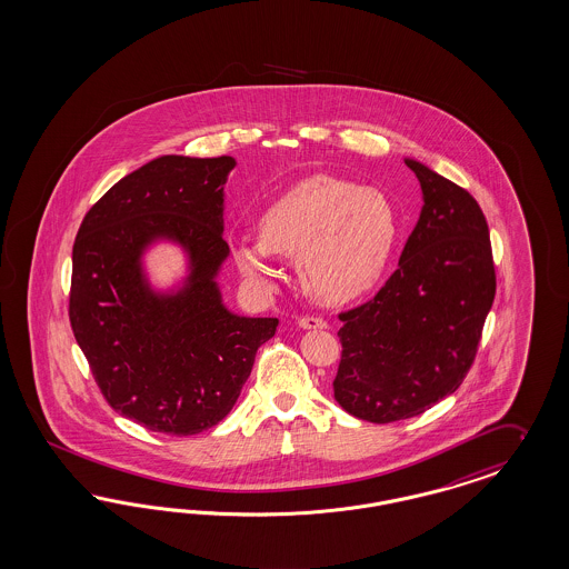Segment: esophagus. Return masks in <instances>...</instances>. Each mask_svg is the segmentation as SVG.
<instances>
[{"label":"esophagus","mask_w":569,"mask_h":569,"mask_svg":"<svg viewBox=\"0 0 569 569\" xmlns=\"http://www.w3.org/2000/svg\"><path fill=\"white\" fill-rule=\"evenodd\" d=\"M298 328H302V330H326L328 323L321 317H300Z\"/></svg>","instance_id":"obj_1"}]
</instances>
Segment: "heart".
<instances>
[{
    "mask_svg": "<svg viewBox=\"0 0 569 569\" xmlns=\"http://www.w3.org/2000/svg\"><path fill=\"white\" fill-rule=\"evenodd\" d=\"M399 233L387 193L332 174L302 178L258 218V239L237 237V271L258 290L273 288V256L295 258L307 295L347 305L370 292L385 273Z\"/></svg>",
    "mask_w": 569,
    "mask_h": 569,
    "instance_id": "heart-1",
    "label": "heart"
}]
</instances>
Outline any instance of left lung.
Wrapping results in <instances>:
<instances>
[{"label": "left lung", "mask_w": 569, "mask_h": 569, "mask_svg": "<svg viewBox=\"0 0 569 569\" xmlns=\"http://www.w3.org/2000/svg\"><path fill=\"white\" fill-rule=\"evenodd\" d=\"M422 208L397 271L340 315L333 399L361 420L412 418L460 387L496 295L490 231L469 191L406 157Z\"/></svg>", "instance_id": "obj_1"}]
</instances>
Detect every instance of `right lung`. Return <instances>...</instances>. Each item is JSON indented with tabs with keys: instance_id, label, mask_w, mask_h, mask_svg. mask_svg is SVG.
<instances>
[{
	"instance_id": "add662e5",
	"label": "right lung",
	"mask_w": 569,
	"mask_h": 569,
	"mask_svg": "<svg viewBox=\"0 0 569 569\" xmlns=\"http://www.w3.org/2000/svg\"><path fill=\"white\" fill-rule=\"evenodd\" d=\"M236 157L161 156L90 208L73 246L69 319L116 412L166 435H197L233 410L279 319L224 305V184ZM177 244L186 274L161 289L146 254Z\"/></svg>"
}]
</instances>
